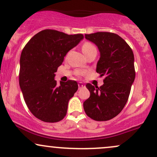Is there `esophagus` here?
Here are the masks:
<instances>
[{"instance_id": "1", "label": "esophagus", "mask_w": 157, "mask_h": 157, "mask_svg": "<svg viewBox=\"0 0 157 157\" xmlns=\"http://www.w3.org/2000/svg\"><path fill=\"white\" fill-rule=\"evenodd\" d=\"M85 87H86V86H85V85H84L83 83H82V82H79V83H78V88H79V89H82V88H85Z\"/></svg>"}]
</instances>
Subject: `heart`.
Masks as SVG:
<instances>
[{
	"instance_id": "1",
	"label": "heart",
	"mask_w": 157,
	"mask_h": 157,
	"mask_svg": "<svg viewBox=\"0 0 157 157\" xmlns=\"http://www.w3.org/2000/svg\"><path fill=\"white\" fill-rule=\"evenodd\" d=\"M94 49H96V47H95L91 43L86 42L84 43L82 46V51L86 56L87 55L89 52H91V51H93V50ZM82 75V72H78V75Z\"/></svg>"
}]
</instances>
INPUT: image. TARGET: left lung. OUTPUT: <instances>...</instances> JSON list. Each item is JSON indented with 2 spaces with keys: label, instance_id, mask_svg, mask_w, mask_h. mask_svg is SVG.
Here are the masks:
<instances>
[{
  "label": "left lung",
  "instance_id": "left-lung-1",
  "mask_svg": "<svg viewBox=\"0 0 157 157\" xmlns=\"http://www.w3.org/2000/svg\"><path fill=\"white\" fill-rule=\"evenodd\" d=\"M85 37L100 50L96 71L105 78L100 87L86 84L90 97L83 102L84 111L94 120L107 121L117 116L128 100L135 79L134 53L115 33L98 32Z\"/></svg>",
  "mask_w": 157,
  "mask_h": 157
}]
</instances>
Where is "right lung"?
Wrapping results in <instances>:
<instances>
[{"label": "right lung", "instance_id": "obj_1", "mask_svg": "<svg viewBox=\"0 0 157 157\" xmlns=\"http://www.w3.org/2000/svg\"><path fill=\"white\" fill-rule=\"evenodd\" d=\"M83 35H67L45 29L29 40L20 60L19 84L27 107L35 117L46 122L62 120L68 103L78 89L75 80L57 84L55 73L69 50Z\"/></svg>", "mask_w": 157, "mask_h": 157}]
</instances>
